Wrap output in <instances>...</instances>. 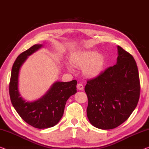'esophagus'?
I'll return each mask as SVG.
<instances>
[{
	"mask_svg": "<svg viewBox=\"0 0 149 149\" xmlns=\"http://www.w3.org/2000/svg\"><path fill=\"white\" fill-rule=\"evenodd\" d=\"M83 88H84V86H83V85H82V84H77V88L79 89V90H82V89H83Z\"/></svg>",
	"mask_w": 149,
	"mask_h": 149,
	"instance_id": "obj_1",
	"label": "esophagus"
}]
</instances>
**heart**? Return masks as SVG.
Listing matches in <instances>:
<instances>
[{
    "label": "heart",
    "mask_w": 149,
    "mask_h": 149,
    "mask_svg": "<svg viewBox=\"0 0 149 149\" xmlns=\"http://www.w3.org/2000/svg\"><path fill=\"white\" fill-rule=\"evenodd\" d=\"M70 62L73 66L83 68V73L86 77H94L102 71L105 65V56L102 54H98L97 51H85L77 52L70 57ZM70 70H72L71 66L68 65Z\"/></svg>",
    "instance_id": "b5f03b06"
}]
</instances>
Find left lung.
<instances>
[{
  "instance_id": "1",
  "label": "left lung",
  "mask_w": 149,
  "mask_h": 149,
  "mask_svg": "<svg viewBox=\"0 0 149 149\" xmlns=\"http://www.w3.org/2000/svg\"><path fill=\"white\" fill-rule=\"evenodd\" d=\"M117 63L87 81L86 114L98 129H113L127 120L140 97L138 68L131 54L118 46Z\"/></svg>"
}]
</instances>
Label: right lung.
Returning a JSON list of instances; mask_svg holds the SVG:
<instances>
[{
  "instance_id": "right-lung-1",
  "label": "right lung",
  "mask_w": 149,
  "mask_h": 149,
  "mask_svg": "<svg viewBox=\"0 0 149 149\" xmlns=\"http://www.w3.org/2000/svg\"><path fill=\"white\" fill-rule=\"evenodd\" d=\"M41 47V45H33L16 59L11 71L9 95L14 108L25 122L36 129H47L54 127L61 120L68 98L77 93V81L56 82L47 94L36 101L30 102L22 99L18 89L20 68L28 56Z\"/></svg>"
}]
</instances>
